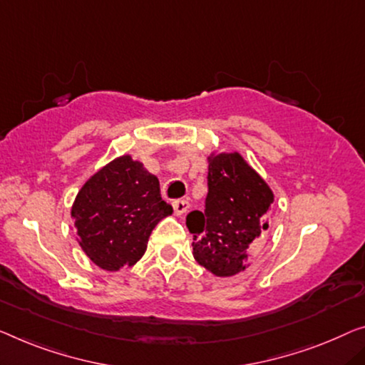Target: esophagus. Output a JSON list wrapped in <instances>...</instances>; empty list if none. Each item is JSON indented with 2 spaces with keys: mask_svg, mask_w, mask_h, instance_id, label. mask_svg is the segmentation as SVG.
<instances>
[{
  "mask_svg": "<svg viewBox=\"0 0 365 365\" xmlns=\"http://www.w3.org/2000/svg\"><path fill=\"white\" fill-rule=\"evenodd\" d=\"M172 206H173V211H175V215L182 216L188 211L190 203H188V200H173Z\"/></svg>",
  "mask_w": 365,
  "mask_h": 365,
  "instance_id": "esophagus-1",
  "label": "esophagus"
}]
</instances>
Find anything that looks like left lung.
<instances>
[{
    "label": "left lung",
    "mask_w": 365,
    "mask_h": 365,
    "mask_svg": "<svg viewBox=\"0 0 365 365\" xmlns=\"http://www.w3.org/2000/svg\"><path fill=\"white\" fill-rule=\"evenodd\" d=\"M274 193L239 154L208 157V195L205 211H190L193 257L217 277L246 269L269 230Z\"/></svg>",
    "instance_id": "left-lung-1"
}]
</instances>
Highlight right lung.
<instances>
[{
  "label": "right lung",
  "mask_w": 365,
  "mask_h": 365,
  "mask_svg": "<svg viewBox=\"0 0 365 365\" xmlns=\"http://www.w3.org/2000/svg\"><path fill=\"white\" fill-rule=\"evenodd\" d=\"M168 215L172 206L160 198L157 177L129 155L96 172L72 208L81 249L105 270L138 262L152 230Z\"/></svg>",
  "instance_id": "right-lung-1"
}]
</instances>
